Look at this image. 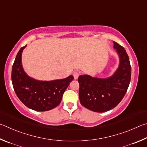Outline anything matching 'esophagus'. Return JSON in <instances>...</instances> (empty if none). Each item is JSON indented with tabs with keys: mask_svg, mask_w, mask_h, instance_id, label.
Instances as JSON below:
<instances>
[{
	"mask_svg": "<svg viewBox=\"0 0 147 147\" xmlns=\"http://www.w3.org/2000/svg\"><path fill=\"white\" fill-rule=\"evenodd\" d=\"M79 74H79V72L78 71H74L73 72V76H74V79H78L79 76Z\"/></svg>",
	"mask_w": 147,
	"mask_h": 147,
	"instance_id": "1",
	"label": "esophagus"
}]
</instances>
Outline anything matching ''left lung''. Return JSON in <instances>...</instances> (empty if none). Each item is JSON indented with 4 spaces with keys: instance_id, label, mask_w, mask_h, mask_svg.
I'll return each instance as SVG.
<instances>
[{
    "instance_id": "1",
    "label": "left lung",
    "mask_w": 147,
    "mask_h": 147,
    "mask_svg": "<svg viewBox=\"0 0 147 147\" xmlns=\"http://www.w3.org/2000/svg\"><path fill=\"white\" fill-rule=\"evenodd\" d=\"M114 42L119 56L120 63L114 75L107 79L80 76L79 96L81 104L96 112H105L114 109L121 101L131 79V66L125 49Z\"/></svg>"
}]
</instances>
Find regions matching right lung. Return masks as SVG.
Listing matches in <instances>:
<instances>
[{"instance_id": "obj_1", "label": "right lung", "mask_w": 147, "mask_h": 147, "mask_svg": "<svg viewBox=\"0 0 147 147\" xmlns=\"http://www.w3.org/2000/svg\"><path fill=\"white\" fill-rule=\"evenodd\" d=\"M26 45L20 49L12 66L11 81L15 94L23 104L36 111H48L60 104L63 95L74 77L50 81H38L25 73L21 63L22 52Z\"/></svg>"}]
</instances>
